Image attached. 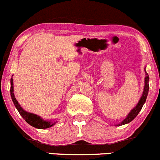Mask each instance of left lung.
I'll return each mask as SVG.
<instances>
[{
	"instance_id": "1",
	"label": "left lung",
	"mask_w": 160,
	"mask_h": 160,
	"mask_svg": "<svg viewBox=\"0 0 160 160\" xmlns=\"http://www.w3.org/2000/svg\"><path fill=\"white\" fill-rule=\"evenodd\" d=\"M145 73H146V77H145V85H144V89H143V92L142 94V97H141V100H139L138 103L137 104L134 108L132 109L130 112V113L128 115L125 119H124V121L121 124H119L118 125H125V124H127L130 122H132L136 116H138V114L139 113V112L141 111V109H142L143 105L144 104L145 101H146L147 97H148V91H149V75L148 73L146 72V69H145Z\"/></svg>"
}]
</instances>
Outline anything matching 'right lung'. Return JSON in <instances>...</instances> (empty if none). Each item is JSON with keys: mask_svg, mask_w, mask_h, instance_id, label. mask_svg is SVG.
I'll return each instance as SVG.
<instances>
[{"mask_svg": "<svg viewBox=\"0 0 160 160\" xmlns=\"http://www.w3.org/2000/svg\"><path fill=\"white\" fill-rule=\"evenodd\" d=\"M10 83H11V87H10V95H11V98L12 102H13L14 105H15L16 108L17 109L18 112H19V114L22 116V117L26 120L27 123L29 124L32 126L35 127L36 128H40V129H44L50 128V127L53 126V124L51 122H47L44 121L42 119H41L39 116H38L37 115H35L33 113H30V112H26L23 109L22 107H20L18 101L16 99L15 96L13 94V83H12V78L10 79Z\"/></svg>", "mask_w": 160, "mask_h": 160, "instance_id": "1", "label": "right lung"}]
</instances>
